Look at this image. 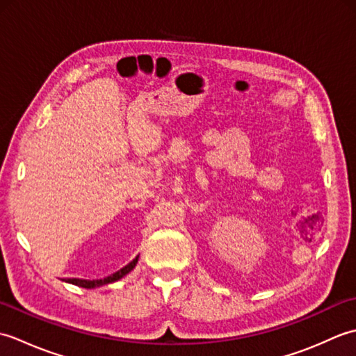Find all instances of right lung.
<instances>
[{
    "mask_svg": "<svg viewBox=\"0 0 356 356\" xmlns=\"http://www.w3.org/2000/svg\"><path fill=\"white\" fill-rule=\"evenodd\" d=\"M138 259L139 257H136V259L133 261H130L127 264V266H124L122 269H119L118 272H115V274H111L108 277L105 278H101V280H81V278H67L65 282L67 283H72V284H76L79 287H86V289H93V287H99V286H104V284H108V283H115L118 282V280H120L122 277H125L128 272H131L136 266V263H138Z\"/></svg>",
    "mask_w": 356,
    "mask_h": 356,
    "instance_id": "add662e5",
    "label": "right lung"
}]
</instances>
